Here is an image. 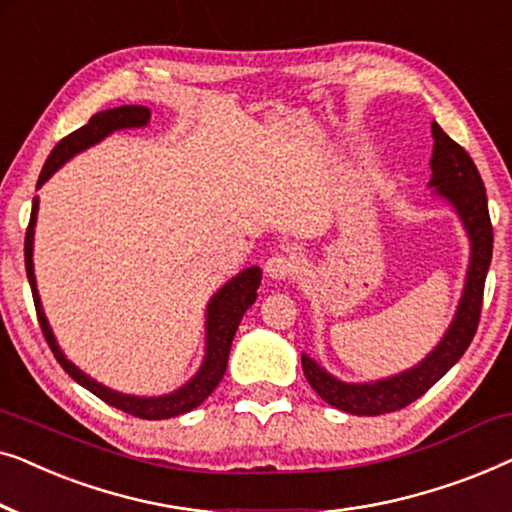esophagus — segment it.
<instances>
[{"label": "esophagus", "mask_w": 512, "mask_h": 512, "mask_svg": "<svg viewBox=\"0 0 512 512\" xmlns=\"http://www.w3.org/2000/svg\"><path fill=\"white\" fill-rule=\"evenodd\" d=\"M265 272L272 279H289L293 272H298V256L293 251H277L265 263Z\"/></svg>", "instance_id": "1"}]
</instances>
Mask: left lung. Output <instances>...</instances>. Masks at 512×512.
<instances>
[{
  "instance_id": "1",
  "label": "left lung",
  "mask_w": 512,
  "mask_h": 512,
  "mask_svg": "<svg viewBox=\"0 0 512 512\" xmlns=\"http://www.w3.org/2000/svg\"><path fill=\"white\" fill-rule=\"evenodd\" d=\"M431 130V186H436V191L452 202L461 221H464L468 237H471V265H468L466 289L450 331L445 333L440 345L408 373L370 384H345L328 375L324 368H319L317 361H312L310 356H300L310 387L328 405L352 412V415H384V412H396L417 401L464 356L480 324L482 296H485V279L489 263H492L494 242L485 184H482L478 167L464 146L447 137L438 123H433Z\"/></svg>"
}]
</instances>
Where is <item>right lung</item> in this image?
<instances>
[{
	"mask_svg": "<svg viewBox=\"0 0 512 512\" xmlns=\"http://www.w3.org/2000/svg\"><path fill=\"white\" fill-rule=\"evenodd\" d=\"M151 111L146 107H132V104H125V107H116V109H107L95 114L90 121L83 125V128L74 130L72 135H67L65 139H60L55 144V149L48 156L44 170L39 174L37 186L44 184V181L51 177V174L58 170V167L79 153L88 146H93L100 142L102 137H107L109 132L121 130V128H139V125H146L149 121ZM37 207L39 200H32V214H30V223H27V233H25V270H27V279H30L32 286V298H34V307H37V319L41 326V333L51 347V352L62 368L67 370V375L72 377L86 387L88 391H93L97 398H102L104 403L114 405V408L128 412L132 417L139 419H167V417H177L184 415V412H191L193 408L205 401V398L212 394V391L219 387L223 373L228 368V356H230V345H233L235 331L240 326V321L244 317V312L249 310L251 305L256 303V289L261 284V270L258 268H249L237 275L235 279L223 286V289L216 293L209 303L207 310V356L202 368L198 370V375L193 377L186 387H181L179 391H174L170 396H158V398H137V396H123L118 391H111L102 384H97L95 380H90L88 375H83L79 368L72 366L65 359V354L60 352V347L55 345V338L51 333V326L44 317V310H41V300L37 293V282H34V268H32V237H34V221H37Z\"/></svg>",
	"mask_w": 512,
	"mask_h": 512,
	"instance_id": "obj_1",
	"label": "right lung"
}]
</instances>
